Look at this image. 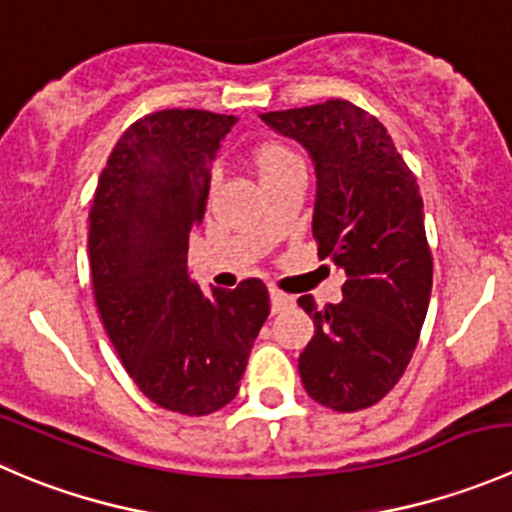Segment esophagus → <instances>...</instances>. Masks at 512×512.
Wrapping results in <instances>:
<instances>
[{
  "label": "esophagus",
  "mask_w": 512,
  "mask_h": 512,
  "mask_svg": "<svg viewBox=\"0 0 512 512\" xmlns=\"http://www.w3.org/2000/svg\"><path fill=\"white\" fill-rule=\"evenodd\" d=\"M270 302H272V312H280L285 310L287 305H292V297L285 295V292L275 290V287H270Z\"/></svg>",
  "instance_id": "esophagus-1"
}]
</instances>
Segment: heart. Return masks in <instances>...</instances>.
<instances>
[{
  "label": "heart",
  "instance_id": "b5f03b06",
  "mask_svg": "<svg viewBox=\"0 0 512 512\" xmlns=\"http://www.w3.org/2000/svg\"><path fill=\"white\" fill-rule=\"evenodd\" d=\"M252 162H255V170L262 182L272 180V177L302 165L297 152L290 150L287 145H282V142H262V145L255 150V155H252Z\"/></svg>",
  "mask_w": 512,
  "mask_h": 512
}]
</instances>
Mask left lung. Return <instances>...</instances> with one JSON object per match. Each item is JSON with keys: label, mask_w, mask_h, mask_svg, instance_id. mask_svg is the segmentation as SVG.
I'll use <instances>...</instances> for the list:
<instances>
[{"label": "left lung", "mask_w": 512, "mask_h": 512, "mask_svg": "<svg viewBox=\"0 0 512 512\" xmlns=\"http://www.w3.org/2000/svg\"><path fill=\"white\" fill-rule=\"evenodd\" d=\"M262 119L312 155V237L322 260L347 275L340 305L297 300L315 322L297 362L302 385L337 413L365 410L398 385L428 315L433 255L418 182L388 130L347 99Z\"/></svg>", "instance_id": "obj_1"}]
</instances>
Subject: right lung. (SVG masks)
<instances>
[{"label": "right lung", "instance_id": "1", "mask_svg": "<svg viewBox=\"0 0 512 512\" xmlns=\"http://www.w3.org/2000/svg\"><path fill=\"white\" fill-rule=\"evenodd\" d=\"M237 117L160 109L114 145L89 210V270L99 317L137 388L160 408L210 415L240 390L270 315L265 282L205 295L187 267L217 150Z\"/></svg>", "mask_w": 512, "mask_h": 512}]
</instances>
